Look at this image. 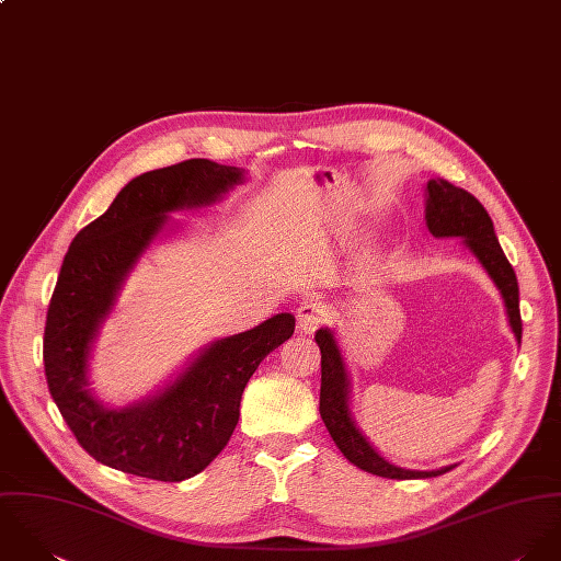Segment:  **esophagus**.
Returning <instances> with one entry per match:
<instances>
[{
	"label": "esophagus",
	"instance_id": "1",
	"mask_svg": "<svg viewBox=\"0 0 561 561\" xmlns=\"http://www.w3.org/2000/svg\"><path fill=\"white\" fill-rule=\"evenodd\" d=\"M328 319H330V308L323 301H319V299L304 301L299 306V310H297V325L306 334H310L317 328H321Z\"/></svg>",
	"mask_w": 561,
	"mask_h": 561
}]
</instances>
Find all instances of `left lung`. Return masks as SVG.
Instances as JSON below:
<instances>
[{
    "mask_svg": "<svg viewBox=\"0 0 561 561\" xmlns=\"http://www.w3.org/2000/svg\"><path fill=\"white\" fill-rule=\"evenodd\" d=\"M427 204H425V221L436 238L457 236L463 238V244L474 253L481 262L490 279L496 284L510 328L520 344L523 321L518 308V279L507 262L499 238L494 233V225L485 208L463 188L448 184L447 180H430L427 182ZM317 344L321 348V419L334 438L342 455L355 463L357 468L373 472L386 479H427L445 474L453 466L438 470H410L390 463L386 457L377 453V448L362 436L348 410V375L344 368V359L340 355L334 332L323 328L317 332Z\"/></svg>",
    "mask_w": 561,
    "mask_h": 561,
    "instance_id": "obj_1",
    "label": "left lung"
}]
</instances>
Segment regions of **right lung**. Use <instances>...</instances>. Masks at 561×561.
I'll return each mask as SVG.
<instances>
[{
    "mask_svg": "<svg viewBox=\"0 0 561 561\" xmlns=\"http://www.w3.org/2000/svg\"><path fill=\"white\" fill-rule=\"evenodd\" d=\"M242 180V169L206 158L142 173L78 231L62 260L43 337L45 377L80 447L111 468L158 481L202 472L238 423L247 381L295 332V317L282 312L210 342L162 392L127 408H106L87 388L91 344L123 279L169 224L167 213L210 206Z\"/></svg>",
    "mask_w": 561,
    "mask_h": 561,
    "instance_id": "add662e5",
    "label": "right lung"
}]
</instances>
